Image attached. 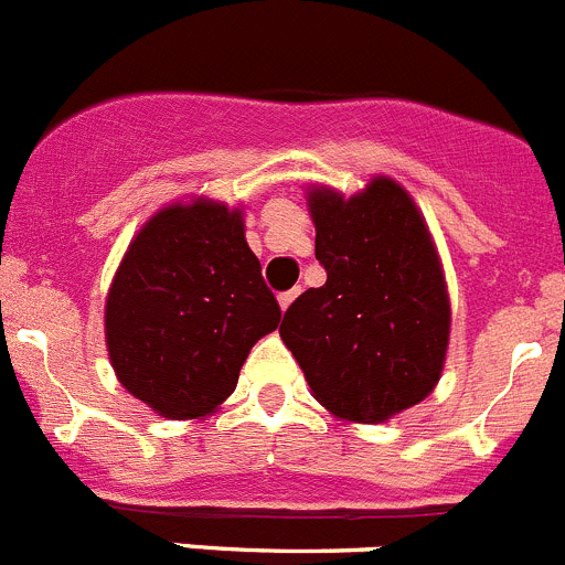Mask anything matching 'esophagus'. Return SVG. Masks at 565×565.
Here are the masks:
<instances>
[{
	"label": "esophagus",
	"mask_w": 565,
	"mask_h": 565,
	"mask_svg": "<svg viewBox=\"0 0 565 565\" xmlns=\"http://www.w3.org/2000/svg\"><path fill=\"white\" fill-rule=\"evenodd\" d=\"M299 291H302V288H291V291H282V294H279V297H277L279 308H282V310H288V305H291L294 299L299 297Z\"/></svg>",
	"instance_id": "esophagus-1"
}]
</instances>
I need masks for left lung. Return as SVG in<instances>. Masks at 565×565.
Returning a JSON list of instances; mask_svg holds the SVG:
<instances>
[{
  "label": "left lung",
  "mask_w": 565,
  "mask_h": 565,
  "mask_svg": "<svg viewBox=\"0 0 565 565\" xmlns=\"http://www.w3.org/2000/svg\"><path fill=\"white\" fill-rule=\"evenodd\" d=\"M316 260L279 324L316 399L349 422L377 424L435 388L449 343V297L429 230L405 188L377 177L343 199L310 191Z\"/></svg>",
  "instance_id": "obj_1"
}]
</instances>
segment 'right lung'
<instances>
[{"mask_svg": "<svg viewBox=\"0 0 565 565\" xmlns=\"http://www.w3.org/2000/svg\"><path fill=\"white\" fill-rule=\"evenodd\" d=\"M279 316L241 211L196 199L149 218L127 249L107 294V352L136 399L166 418H199L233 394Z\"/></svg>", "mask_w": 565, "mask_h": 565, "instance_id": "obj_1", "label": "right lung"}]
</instances>
